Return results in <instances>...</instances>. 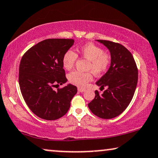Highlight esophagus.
<instances>
[{
    "label": "esophagus",
    "mask_w": 158,
    "mask_h": 158,
    "mask_svg": "<svg viewBox=\"0 0 158 158\" xmlns=\"http://www.w3.org/2000/svg\"><path fill=\"white\" fill-rule=\"evenodd\" d=\"M77 90H78L79 92H84L85 90V88H77Z\"/></svg>",
    "instance_id": "34e87169"
}]
</instances>
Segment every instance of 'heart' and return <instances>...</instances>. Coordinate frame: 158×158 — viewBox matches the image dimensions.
Masks as SVG:
<instances>
[{"instance_id": "obj_1", "label": "heart", "mask_w": 158, "mask_h": 158, "mask_svg": "<svg viewBox=\"0 0 158 158\" xmlns=\"http://www.w3.org/2000/svg\"><path fill=\"white\" fill-rule=\"evenodd\" d=\"M78 55L84 59L88 60L87 70L89 72L82 73L73 71L68 75V81L73 85L79 87H84L88 82L93 79L92 73L98 76L104 73L108 70L111 63V56L103 52L100 47L87 43L77 49ZM77 55L71 49H69L64 54L62 57V64L65 70H70L75 65ZM91 71V72L89 71Z\"/></svg>"}]
</instances>
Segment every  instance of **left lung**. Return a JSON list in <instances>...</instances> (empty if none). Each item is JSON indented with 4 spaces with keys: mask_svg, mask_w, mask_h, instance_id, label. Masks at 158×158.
Returning <instances> with one entry per match:
<instances>
[{
    "mask_svg": "<svg viewBox=\"0 0 158 158\" xmlns=\"http://www.w3.org/2000/svg\"><path fill=\"white\" fill-rule=\"evenodd\" d=\"M109 49L111 65L96 85L100 90L107 88L102 94L95 91V98L88 106L91 112L101 118H112L127 109L138 81V70L132 55L123 45L107 40H97Z\"/></svg>",
    "mask_w": 158,
    "mask_h": 158,
    "instance_id": "left-lung-1",
    "label": "left lung"
}]
</instances>
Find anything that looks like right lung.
<instances>
[{"label":"right lung","instance_id":"1","mask_svg":"<svg viewBox=\"0 0 158 158\" xmlns=\"http://www.w3.org/2000/svg\"><path fill=\"white\" fill-rule=\"evenodd\" d=\"M74 40L48 39L31 47L21 58L19 82L21 94L33 113L45 120L63 116L77 94V87L68 84L57 90L56 86L68 81L62 64L64 54Z\"/></svg>","mask_w":158,"mask_h":158}]
</instances>
